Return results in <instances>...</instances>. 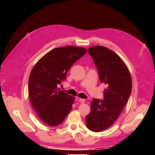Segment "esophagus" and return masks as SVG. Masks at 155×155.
Returning a JSON list of instances; mask_svg holds the SVG:
<instances>
[{
	"label": "esophagus",
	"instance_id": "obj_1",
	"mask_svg": "<svg viewBox=\"0 0 155 155\" xmlns=\"http://www.w3.org/2000/svg\"><path fill=\"white\" fill-rule=\"evenodd\" d=\"M76 100H77V101H79V102H81V103H84V102L85 101V99L80 98L79 97H77V98H76Z\"/></svg>",
	"mask_w": 155,
	"mask_h": 155
}]
</instances>
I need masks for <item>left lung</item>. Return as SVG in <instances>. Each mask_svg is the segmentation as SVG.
Returning <instances> with one entry per match:
<instances>
[{"mask_svg":"<svg viewBox=\"0 0 155 155\" xmlns=\"http://www.w3.org/2000/svg\"><path fill=\"white\" fill-rule=\"evenodd\" d=\"M94 59L101 83L107 85L104 99L94 98L91 111L86 116V127L101 132L114 124L127 104L132 91V79L123 60L114 51L101 46L87 50Z\"/></svg>","mask_w":155,"mask_h":155,"instance_id":"1","label":"left lung"}]
</instances>
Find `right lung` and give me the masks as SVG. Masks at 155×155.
Masks as SVG:
<instances>
[{"label":"right lung","instance_id":"obj_1","mask_svg":"<svg viewBox=\"0 0 155 155\" xmlns=\"http://www.w3.org/2000/svg\"><path fill=\"white\" fill-rule=\"evenodd\" d=\"M86 49L77 46L55 48L34 65L28 78V96L40 120L47 125L62 123L71 110L74 97L57 87L67 72L82 57Z\"/></svg>","mask_w":155,"mask_h":155}]
</instances>
